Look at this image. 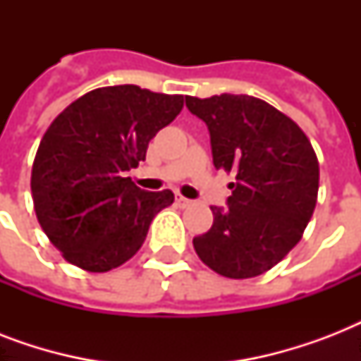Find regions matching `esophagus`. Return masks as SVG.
<instances>
[{
    "label": "esophagus",
    "instance_id": "1",
    "mask_svg": "<svg viewBox=\"0 0 361 361\" xmlns=\"http://www.w3.org/2000/svg\"><path fill=\"white\" fill-rule=\"evenodd\" d=\"M176 202H178V206H181V208H187V206L191 204V200L185 197H181V195H176Z\"/></svg>",
    "mask_w": 361,
    "mask_h": 361
}]
</instances>
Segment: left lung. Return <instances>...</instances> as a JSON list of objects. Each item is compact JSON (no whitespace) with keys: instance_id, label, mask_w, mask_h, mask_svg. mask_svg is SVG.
<instances>
[{"instance_id":"1","label":"left lung","mask_w":361,"mask_h":361,"mask_svg":"<svg viewBox=\"0 0 361 361\" xmlns=\"http://www.w3.org/2000/svg\"><path fill=\"white\" fill-rule=\"evenodd\" d=\"M185 104L208 125L215 169L236 176L195 251L223 277H257L302 240L319 195L317 153L300 125L262 99L223 93Z\"/></svg>"}]
</instances>
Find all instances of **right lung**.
I'll return each instance as SVG.
<instances>
[{"label": "right lung", "instance_id": "add662e5", "mask_svg": "<svg viewBox=\"0 0 361 361\" xmlns=\"http://www.w3.org/2000/svg\"><path fill=\"white\" fill-rule=\"evenodd\" d=\"M181 109L183 95L123 84L82 95L50 123L31 169V197L67 262L103 274L135 257L174 195L142 191L125 172L146 159L149 140Z\"/></svg>", "mask_w": 361, "mask_h": 361}]
</instances>
